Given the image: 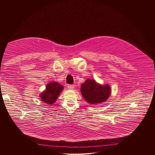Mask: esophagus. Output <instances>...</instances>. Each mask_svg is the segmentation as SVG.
Returning a JSON list of instances; mask_svg holds the SVG:
<instances>
[{"label": "esophagus", "instance_id": "esophagus-1", "mask_svg": "<svg viewBox=\"0 0 155 155\" xmlns=\"http://www.w3.org/2000/svg\"><path fill=\"white\" fill-rule=\"evenodd\" d=\"M68 89L69 90H74V88H75V86L74 85H72V84H69L68 86Z\"/></svg>", "mask_w": 155, "mask_h": 155}]
</instances>
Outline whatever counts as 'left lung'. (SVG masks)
<instances>
[{
  "label": "left lung",
  "mask_w": 155,
  "mask_h": 155,
  "mask_svg": "<svg viewBox=\"0 0 155 155\" xmlns=\"http://www.w3.org/2000/svg\"><path fill=\"white\" fill-rule=\"evenodd\" d=\"M80 91L85 101L92 105L105 102L111 94V87L108 84L103 85L90 78L81 84Z\"/></svg>",
  "instance_id": "8db88e82"
}]
</instances>
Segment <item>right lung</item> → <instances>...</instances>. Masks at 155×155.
<instances>
[{
  "label": "right lung",
  "mask_w": 155,
  "mask_h": 155,
  "mask_svg": "<svg viewBox=\"0 0 155 155\" xmlns=\"http://www.w3.org/2000/svg\"><path fill=\"white\" fill-rule=\"evenodd\" d=\"M64 89V86L56 81L50 82L47 84L46 89L40 94L41 101L48 105H54L60 93Z\"/></svg>",
  "instance_id": "1"
}]
</instances>
